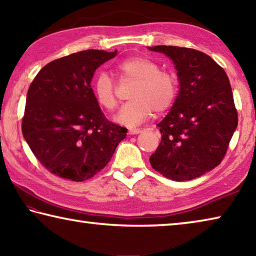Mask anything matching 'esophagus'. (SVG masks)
Returning <instances> with one entry per match:
<instances>
[{"mask_svg":"<svg viewBox=\"0 0 256 256\" xmlns=\"http://www.w3.org/2000/svg\"><path fill=\"white\" fill-rule=\"evenodd\" d=\"M141 132H142L141 128H128V134H138Z\"/></svg>","mask_w":256,"mask_h":256,"instance_id":"34e87169","label":"esophagus"}]
</instances>
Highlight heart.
I'll use <instances>...</instances> for the list:
<instances>
[{
  "mask_svg": "<svg viewBox=\"0 0 256 256\" xmlns=\"http://www.w3.org/2000/svg\"><path fill=\"white\" fill-rule=\"evenodd\" d=\"M120 80L134 81L130 92L131 102L120 108L115 120L126 126H136L148 120L152 112L162 114L172 106L178 92L174 73L160 70L154 60L144 56H131L116 66ZM94 96L106 110H114L118 100L115 84L106 72H99L92 84Z\"/></svg>",
  "mask_w": 256,
  "mask_h": 256,
  "instance_id": "b5f03b06",
  "label": "heart"
}]
</instances>
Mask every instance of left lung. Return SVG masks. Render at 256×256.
<instances>
[{"instance_id":"left-lung-1","label":"left lung","mask_w":256,"mask_h":256,"mask_svg":"<svg viewBox=\"0 0 256 256\" xmlns=\"http://www.w3.org/2000/svg\"><path fill=\"white\" fill-rule=\"evenodd\" d=\"M177 70L180 92L170 112L157 126L162 141L150 164L167 178L190 180L222 162L237 128L238 116L224 68L200 50L154 46Z\"/></svg>"}]
</instances>
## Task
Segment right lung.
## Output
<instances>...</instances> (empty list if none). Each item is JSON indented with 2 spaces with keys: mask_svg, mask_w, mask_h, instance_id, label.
<instances>
[{
  "mask_svg": "<svg viewBox=\"0 0 256 256\" xmlns=\"http://www.w3.org/2000/svg\"><path fill=\"white\" fill-rule=\"evenodd\" d=\"M116 54L88 50L64 56L46 64L30 84L22 134L52 174L92 178L126 136L128 128L105 118L90 86L94 71Z\"/></svg>",
  "mask_w": 256,
  "mask_h": 256,
  "instance_id": "1",
  "label": "right lung"
}]
</instances>
